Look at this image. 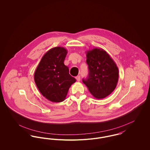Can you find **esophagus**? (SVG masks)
Listing matches in <instances>:
<instances>
[{
	"mask_svg": "<svg viewBox=\"0 0 150 150\" xmlns=\"http://www.w3.org/2000/svg\"><path fill=\"white\" fill-rule=\"evenodd\" d=\"M76 79L77 80V81H78V82H79L80 81V76H77V77H76Z\"/></svg>",
	"mask_w": 150,
	"mask_h": 150,
	"instance_id": "1",
	"label": "esophagus"
}]
</instances>
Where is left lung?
Returning a JSON list of instances; mask_svg holds the SVG:
<instances>
[{"mask_svg": "<svg viewBox=\"0 0 150 150\" xmlns=\"http://www.w3.org/2000/svg\"><path fill=\"white\" fill-rule=\"evenodd\" d=\"M89 76L82 82L97 99H102L115 89L119 77L118 68L110 55L102 48L86 52Z\"/></svg>", "mask_w": 150, "mask_h": 150, "instance_id": "obj_1", "label": "left lung"}]
</instances>
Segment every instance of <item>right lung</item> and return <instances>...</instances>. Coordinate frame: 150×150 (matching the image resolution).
I'll return each instance as SVG.
<instances>
[{
  "label": "right lung",
  "mask_w": 150,
  "mask_h": 150,
  "mask_svg": "<svg viewBox=\"0 0 150 150\" xmlns=\"http://www.w3.org/2000/svg\"><path fill=\"white\" fill-rule=\"evenodd\" d=\"M68 52L64 47H54L41 58L34 74L35 83L42 95L53 102L64 100L76 79L69 73L64 61Z\"/></svg>",
  "instance_id": "right-lung-1"
}]
</instances>
